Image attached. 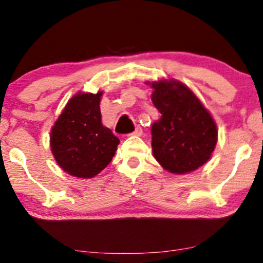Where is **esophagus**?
Masks as SVG:
<instances>
[{
	"instance_id": "1",
	"label": "esophagus",
	"mask_w": 263,
	"mask_h": 263,
	"mask_svg": "<svg viewBox=\"0 0 263 263\" xmlns=\"http://www.w3.org/2000/svg\"><path fill=\"white\" fill-rule=\"evenodd\" d=\"M142 132H143V131H142V128L140 127V126H138V127H136V128H135V131L132 132L131 135H134V136H141V135H142Z\"/></svg>"
}]
</instances>
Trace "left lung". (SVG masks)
I'll use <instances>...</instances> for the list:
<instances>
[{
  "mask_svg": "<svg viewBox=\"0 0 263 263\" xmlns=\"http://www.w3.org/2000/svg\"><path fill=\"white\" fill-rule=\"evenodd\" d=\"M153 105L160 119L152 126L154 158L173 174L194 172L210 159L217 143V125L186 85L178 81L152 83Z\"/></svg>",
  "mask_w": 263,
  "mask_h": 263,
  "instance_id": "obj_1",
  "label": "left lung"
}]
</instances>
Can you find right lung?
Instances as JSON below:
<instances>
[{"mask_svg": "<svg viewBox=\"0 0 263 263\" xmlns=\"http://www.w3.org/2000/svg\"><path fill=\"white\" fill-rule=\"evenodd\" d=\"M101 94H76L51 129L52 154L69 175L93 178L115 156L120 141L101 123Z\"/></svg>", "mask_w": 263, "mask_h": 263, "instance_id": "1", "label": "right lung"}]
</instances>
